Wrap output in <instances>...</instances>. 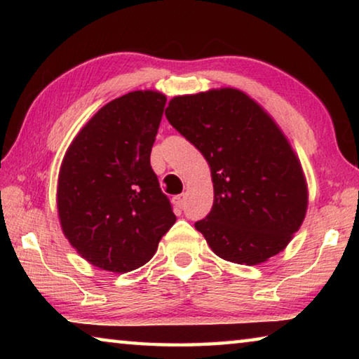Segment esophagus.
Returning a JSON list of instances; mask_svg holds the SVG:
<instances>
[{
	"label": "esophagus",
	"instance_id": "1",
	"mask_svg": "<svg viewBox=\"0 0 359 359\" xmlns=\"http://www.w3.org/2000/svg\"><path fill=\"white\" fill-rule=\"evenodd\" d=\"M172 201L175 204V208L184 209V205H185V194H179V196H174Z\"/></svg>",
	"mask_w": 359,
	"mask_h": 359
}]
</instances>
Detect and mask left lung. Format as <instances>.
<instances>
[{
	"instance_id": "obj_1",
	"label": "left lung",
	"mask_w": 359,
	"mask_h": 359,
	"mask_svg": "<svg viewBox=\"0 0 359 359\" xmlns=\"http://www.w3.org/2000/svg\"><path fill=\"white\" fill-rule=\"evenodd\" d=\"M165 114L210 168L214 205L194 228L212 252L257 266L285 250L306 218L309 188L272 115L231 87L174 96Z\"/></svg>"
}]
</instances>
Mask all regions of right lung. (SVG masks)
<instances>
[{
  "label": "right lung",
  "instance_id": "add662e5",
  "mask_svg": "<svg viewBox=\"0 0 359 359\" xmlns=\"http://www.w3.org/2000/svg\"><path fill=\"white\" fill-rule=\"evenodd\" d=\"M166 96L136 90L102 106L63 156L57 209L65 238L102 271H135L175 223L150 166Z\"/></svg>",
  "mask_w": 359,
  "mask_h": 359
}]
</instances>
